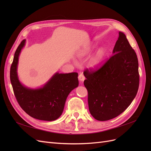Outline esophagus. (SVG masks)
<instances>
[{"label":"esophagus","mask_w":151,"mask_h":151,"mask_svg":"<svg viewBox=\"0 0 151 151\" xmlns=\"http://www.w3.org/2000/svg\"><path fill=\"white\" fill-rule=\"evenodd\" d=\"M78 78H79V81L81 82V83H83V82L85 79V77L84 76V75L83 74H81L79 75Z\"/></svg>","instance_id":"1"}]
</instances>
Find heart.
Returning a JSON list of instances; mask_svg holds the SVG:
<instances>
[{
  "instance_id": "heart-1",
  "label": "heart",
  "mask_w": 151,
  "mask_h": 151,
  "mask_svg": "<svg viewBox=\"0 0 151 151\" xmlns=\"http://www.w3.org/2000/svg\"><path fill=\"white\" fill-rule=\"evenodd\" d=\"M94 46H89L79 50V52L77 53V57L82 58L89 55L92 50L94 49ZM104 56V50L103 49H100L94 55L90 58L88 62V67L91 69H96L99 67L101 64Z\"/></svg>"
}]
</instances>
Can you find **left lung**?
<instances>
[{
	"instance_id": "8db88e82",
	"label": "left lung",
	"mask_w": 151,
	"mask_h": 151,
	"mask_svg": "<svg viewBox=\"0 0 151 151\" xmlns=\"http://www.w3.org/2000/svg\"><path fill=\"white\" fill-rule=\"evenodd\" d=\"M113 54L98 70L84 72L89 111L99 121L120 115L129 106L139 89L138 58L122 32H119Z\"/></svg>"
}]
</instances>
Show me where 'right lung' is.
<instances>
[{
	"label": "right lung",
	"instance_id": "add662e5",
	"mask_svg": "<svg viewBox=\"0 0 151 151\" xmlns=\"http://www.w3.org/2000/svg\"><path fill=\"white\" fill-rule=\"evenodd\" d=\"M26 40L18 46L10 70V79L14 93L21 108L36 119L53 121L63 111L68 95L79 85L78 74L57 72L42 88L31 89L22 85L18 78L17 64Z\"/></svg>",
	"mask_w": 151,
	"mask_h": 151
}]
</instances>
